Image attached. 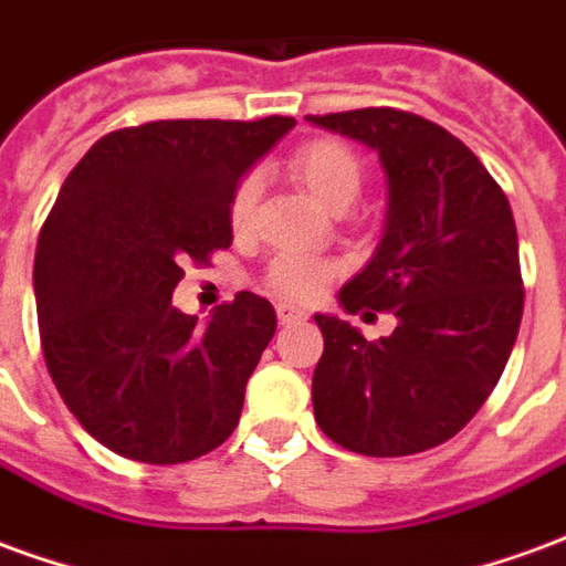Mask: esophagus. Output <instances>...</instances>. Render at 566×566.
Listing matches in <instances>:
<instances>
[{
  "label": "esophagus",
  "mask_w": 566,
  "mask_h": 566,
  "mask_svg": "<svg viewBox=\"0 0 566 566\" xmlns=\"http://www.w3.org/2000/svg\"><path fill=\"white\" fill-rule=\"evenodd\" d=\"M275 315H279V324H303V321L308 318L303 308L287 306V303H282V306L275 308Z\"/></svg>",
  "instance_id": "1"
}]
</instances>
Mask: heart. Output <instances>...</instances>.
Masks as SVG:
<instances>
[{
  "label": "heart",
  "mask_w": 566,
  "mask_h": 566,
  "mask_svg": "<svg viewBox=\"0 0 566 566\" xmlns=\"http://www.w3.org/2000/svg\"><path fill=\"white\" fill-rule=\"evenodd\" d=\"M291 172L318 206L331 211H345L360 193L364 169L355 150L336 139H312L291 157ZM260 181L258 175H245L230 199V227L245 233L254 218ZM336 275V266L315 258H275L266 270V287L282 300H312L324 291V284Z\"/></svg>",
  "instance_id": "1"
}]
</instances>
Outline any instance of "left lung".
Listing matches in <instances>:
<instances>
[{"mask_svg": "<svg viewBox=\"0 0 566 566\" xmlns=\"http://www.w3.org/2000/svg\"><path fill=\"white\" fill-rule=\"evenodd\" d=\"M308 124L379 154L385 230L339 306L397 318L391 336L367 343L348 321L315 315L324 333L315 421L367 458L433 449L482 409L518 336L524 287L510 199L473 150L424 117L357 108Z\"/></svg>", "mask_w": 566, "mask_h": 566, "instance_id": "left-lung-1", "label": "left lung"}]
</instances>
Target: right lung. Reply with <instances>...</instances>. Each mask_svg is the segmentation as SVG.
I'll return each mask as SVG.
<instances>
[{
    "label": "right lung",
    "instance_id": "add662e5",
    "mask_svg": "<svg viewBox=\"0 0 566 566\" xmlns=\"http://www.w3.org/2000/svg\"><path fill=\"white\" fill-rule=\"evenodd\" d=\"M294 124L275 115L117 129L60 187L32 270L44 364L69 412L120 458L193 461L239 424L275 308L239 291L197 324L172 291L187 260L230 248L235 185Z\"/></svg>",
    "mask_w": 566,
    "mask_h": 566
}]
</instances>
